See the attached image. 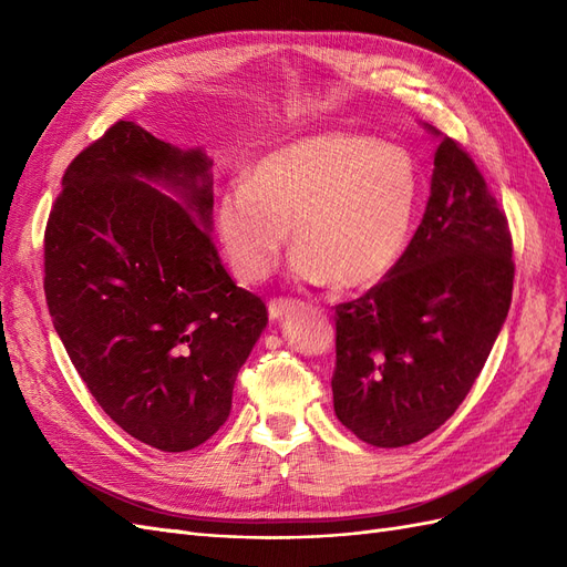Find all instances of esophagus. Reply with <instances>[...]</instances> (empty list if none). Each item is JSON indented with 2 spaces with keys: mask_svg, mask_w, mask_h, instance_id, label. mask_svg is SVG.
Here are the masks:
<instances>
[{
  "mask_svg": "<svg viewBox=\"0 0 567 567\" xmlns=\"http://www.w3.org/2000/svg\"><path fill=\"white\" fill-rule=\"evenodd\" d=\"M267 310H269V319L271 321H279V319H284L288 315L290 302L288 300H271Z\"/></svg>",
  "mask_w": 567,
  "mask_h": 567,
  "instance_id": "obj_1",
  "label": "esophagus"
}]
</instances>
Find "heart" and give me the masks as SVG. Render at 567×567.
Returning a JSON list of instances; mask_svg holds the SVG:
<instances>
[{"instance_id": "1", "label": "heart", "mask_w": 567, "mask_h": 567, "mask_svg": "<svg viewBox=\"0 0 567 567\" xmlns=\"http://www.w3.org/2000/svg\"><path fill=\"white\" fill-rule=\"evenodd\" d=\"M421 173L411 153L354 132H317L257 158L217 200L229 265L260 281L293 231L296 281L340 290L381 284L414 229Z\"/></svg>"}]
</instances>
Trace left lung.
Instances as JSON below:
<instances>
[{"instance_id":"obj_1","label":"left lung","mask_w":567,"mask_h":567,"mask_svg":"<svg viewBox=\"0 0 567 567\" xmlns=\"http://www.w3.org/2000/svg\"><path fill=\"white\" fill-rule=\"evenodd\" d=\"M437 140L421 225L390 277L336 307L333 409L373 447L447 421L483 371L513 293L506 217L466 151Z\"/></svg>"}]
</instances>
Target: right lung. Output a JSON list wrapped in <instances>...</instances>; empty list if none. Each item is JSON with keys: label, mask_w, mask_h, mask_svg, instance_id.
Masks as SVG:
<instances>
[{"label": "right lung", "mask_w": 567, "mask_h": 567, "mask_svg": "<svg viewBox=\"0 0 567 567\" xmlns=\"http://www.w3.org/2000/svg\"><path fill=\"white\" fill-rule=\"evenodd\" d=\"M213 161L120 120L68 165L44 234V293L99 406L132 437L188 452L229 419L267 329L213 244Z\"/></svg>", "instance_id": "obj_1"}]
</instances>
